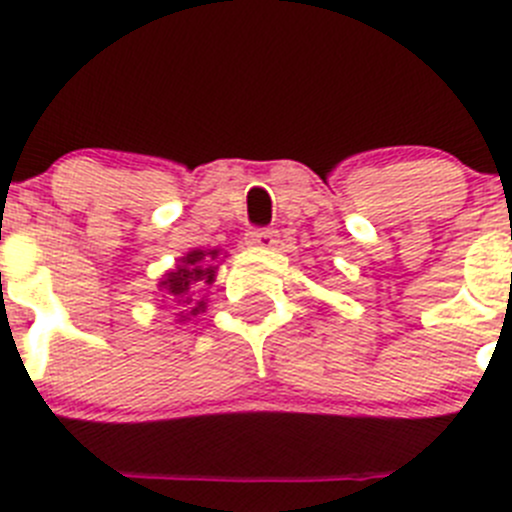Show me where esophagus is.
<instances>
[{
	"label": "esophagus",
	"mask_w": 512,
	"mask_h": 512,
	"mask_svg": "<svg viewBox=\"0 0 512 512\" xmlns=\"http://www.w3.org/2000/svg\"><path fill=\"white\" fill-rule=\"evenodd\" d=\"M246 243L256 248H271L276 243V231H271V228H253V231L246 233Z\"/></svg>",
	"instance_id": "34e87169"
}]
</instances>
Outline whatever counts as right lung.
<instances>
[{
    "instance_id": "add662e5",
    "label": "right lung",
    "mask_w": 512,
    "mask_h": 512,
    "mask_svg": "<svg viewBox=\"0 0 512 512\" xmlns=\"http://www.w3.org/2000/svg\"><path fill=\"white\" fill-rule=\"evenodd\" d=\"M218 253V248H193L186 256H180L178 264L158 284L178 309V321H188L206 309V299H201L198 291L216 281Z\"/></svg>"
}]
</instances>
